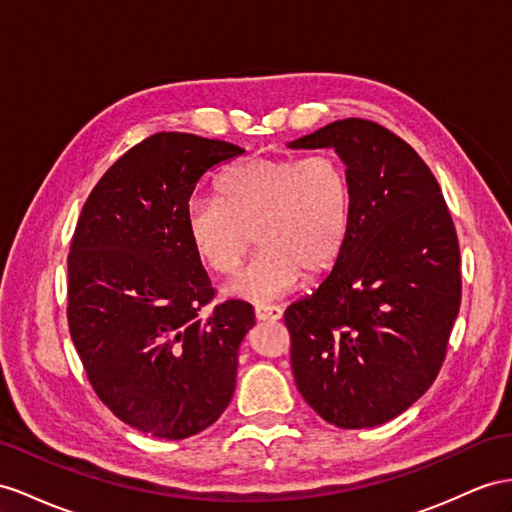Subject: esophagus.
<instances>
[{
    "mask_svg": "<svg viewBox=\"0 0 512 512\" xmlns=\"http://www.w3.org/2000/svg\"><path fill=\"white\" fill-rule=\"evenodd\" d=\"M283 316V309L277 305H255V318L259 322H277Z\"/></svg>",
    "mask_w": 512,
    "mask_h": 512,
    "instance_id": "obj_1",
    "label": "esophagus"
}]
</instances>
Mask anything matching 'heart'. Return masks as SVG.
I'll list each match as a JSON object with an SVG mask.
<instances>
[{"mask_svg":"<svg viewBox=\"0 0 512 512\" xmlns=\"http://www.w3.org/2000/svg\"><path fill=\"white\" fill-rule=\"evenodd\" d=\"M216 196L188 203L186 227L196 255L231 274L255 242L261 251L225 287L233 298L270 300L290 292L300 274L335 266L348 242L355 190L335 153L257 155L227 168Z\"/></svg>","mask_w":512,"mask_h":512,"instance_id":"obj_1","label":"heart"}]
</instances>
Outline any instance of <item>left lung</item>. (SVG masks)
<instances>
[{
    "label": "left lung",
    "mask_w": 512,
    "mask_h": 512,
    "mask_svg": "<svg viewBox=\"0 0 512 512\" xmlns=\"http://www.w3.org/2000/svg\"><path fill=\"white\" fill-rule=\"evenodd\" d=\"M290 147H333L355 190L335 268L285 309L296 387L329 424H385L424 396L448 350L461 307L450 209L411 144L374 121H335Z\"/></svg>",
    "instance_id": "8db88e82"
}]
</instances>
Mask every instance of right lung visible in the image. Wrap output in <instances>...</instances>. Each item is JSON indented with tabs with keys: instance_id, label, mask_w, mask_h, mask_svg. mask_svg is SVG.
Wrapping results in <instances>:
<instances>
[{
	"instance_id": "obj_1",
	"label": "right lung",
	"mask_w": 512,
	"mask_h": 512,
	"mask_svg": "<svg viewBox=\"0 0 512 512\" xmlns=\"http://www.w3.org/2000/svg\"><path fill=\"white\" fill-rule=\"evenodd\" d=\"M244 149L160 131L121 155L82 207L69 253V331L99 400L157 439H186L227 409L253 307L225 300L190 242L205 170Z\"/></svg>"
}]
</instances>
